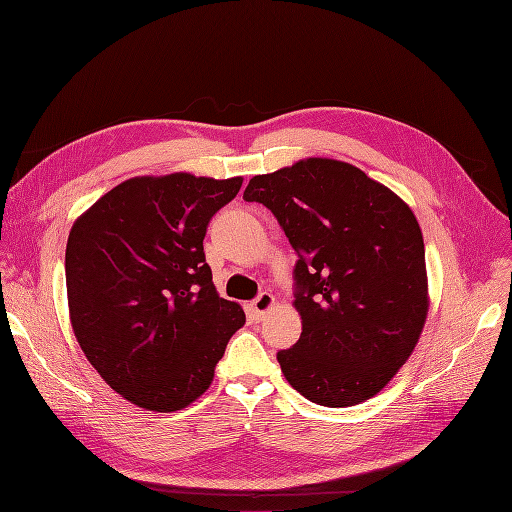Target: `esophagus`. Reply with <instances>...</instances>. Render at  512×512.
<instances>
[{
	"label": "esophagus",
	"mask_w": 512,
	"mask_h": 512,
	"mask_svg": "<svg viewBox=\"0 0 512 512\" xmlns=\"http://www.w3.org/2000/svg\"><path fill=\"white\" fill-rule=\"evenodd\" d=\"M274 303H276L274 294H270V292H261L259 297L251 303L253 317H255V319H263L267 313H270V309L274 307Z\"/></svg>",
	"instance_id": "obj_1"
}]
</instances>
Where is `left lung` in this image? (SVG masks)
<instances>
[{"mask_svg":"<svg viewBox=\"0 0 512 512\" xmlns=\"http://www.w3.org/2000/svg\"><path fill=\"white\" fill-rule=\"evenodd\" d=\"M245 201L272 209L299 261V342L278 353L288 384L321 407L378 394L413 355L429 288L411 207L363 170L307 157L249 180Z\"/></svg>","mask_w":512,"mask_h":512,"instance_id":"1","label":"left lung"}]
</instances>
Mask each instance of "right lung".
<instances>
[{"mask_svg": "<svg viewBox=\"0 0 512 512\" xmlns=\"http://www.w3.org/2000/svg\"><path fill=\"white\" fill-rule=\"evenodd\" d=\"M242 176H134L78 215L66 245L74 336L103 382L132 405L180 411L213 382L245 311L205 263L211 215Z\"/></svg>", "mask_w": 512, "mask_h": 512, "instance_id": "obj_1", "label": "right lung"}]
</instances>
